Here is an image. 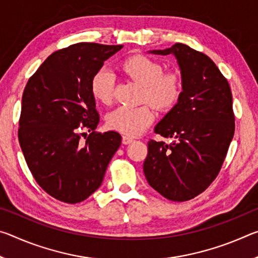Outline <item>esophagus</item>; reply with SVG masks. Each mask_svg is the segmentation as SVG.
<instances>
[{"mask_svg": "<svg viewBox=\"0 0 258 258\" xmlns=\"http://www.w3.org/2000/svg\"><path fill=\"white\" fill-rule=\"evenodd\" d=\"M133 141H134V139L128 137V135H124L123 139H121V142H123V145H130V143H132Z\"/></svg>", "mask_w": 258, "mask_h": 258, "instance_id": "1", "label": "esophagus"}]
</instances>
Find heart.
<instances>
[{"mask_svg": "<svg viewBox=\"0 0 258 258\" xmlns=\"http://www.w3.org/2000/svg\"><path fill=\"white\" fill-rule=\"evenodd\" d=\"M130 78L143 86L142 101L158 110H167L177 102L182 91L181 77L175 72H164L163 66L145 55H133L121 63ZM115 78L108 69H100L91 83L93 97L103 104L113 99ZM154 120V112L148 104L140 107H118L109 113L107 125L127 135L143 132Z\"/></svg>", "mask_w": 258, "mask_h": 258, "instance_id": "b5f03b06", "label": "heart"}]
</instances>
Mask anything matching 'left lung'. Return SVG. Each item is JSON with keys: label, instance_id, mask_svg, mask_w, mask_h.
<instances>
[{"label": "left lung", "instance_id": "left-lung-1", "mask_svg": "<svg viewBox=\"0 0 258 258\" xmlns=\"http://www.w3.org/2000/svg\"><path fill=\"white\" fill-rule=\"evenodd\" d=\"M150 53L175 56L182 92L155 127L169 145L150 140L143 172L150 186L173 202L197 197L215 180L234 134L232 93L213 60L182 43Z\"/></svg>", "mask_w": 258, "mask_h": 258}]
</instances>
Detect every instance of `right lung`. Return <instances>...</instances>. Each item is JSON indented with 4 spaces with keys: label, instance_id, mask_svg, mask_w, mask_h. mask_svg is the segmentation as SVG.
Wrapping results in <instances>:
<instances>
[{
    "label": "right lung",
    "instance_id": "add662e5",
    "mask_svg": "<svg viewBox=\"0 0 258 258\" xmlns=\"http://www.w3.org/2000/svg\"><path fill=\"white\" fill-rule=\"evenodd\" d=\"M123 45L77 43L55 51L29 78L23 94L18 139L26 163L46 194L81 203L99 189L119 133H99L91 83ZM91 133L84 143L81 132Z\"/></svg>",
    "mask_w": 258,
    "mask_h": 258
}]
</instances>
